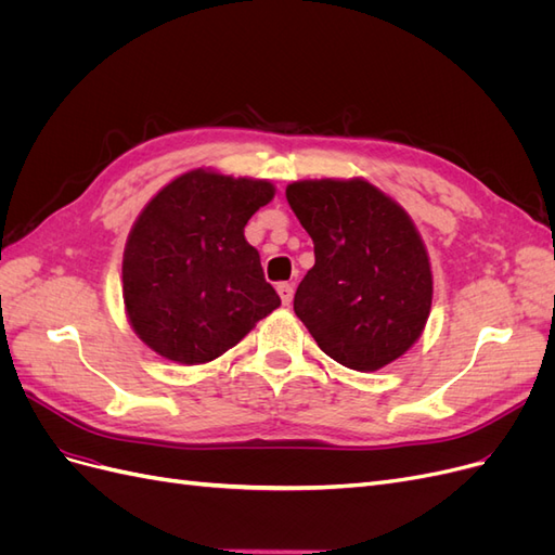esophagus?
<instances>
[{
    "mask_svg": "<svg viewBox=\"0 0 555 555\" xmlns=\"http://www.w3.org/2000/svg\"><path fill=\"white\" fill-rule=\"evenodd\" d=\"M278 294L282 298V306H289L294 298V284L292 282H280L278 284Z\"/></svg>",
    "mask_w": 555,
    "mask_h": 555,
    "instance_id": "34e87169",
    "label": "esophagus"
}]
</instances>
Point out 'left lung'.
<instances>
[{
	"instance_id": "left-lung-1",
	"label": "left lung",
	"mask_w": 555,
	"mask_h": 555,
	"mask_svg": "<svg viewBox=\"0 0 555 555\" xmlns=\"http://www.w3.org/2000/svg\"><path fill=\"white\" fill-rule=\"evenodd\" d=\"M287 201L314 243L294 312L319 349L359 373L400 359L433 304L426 245L412 217L363 178L298 180Z\"/></svg>"
}]
</instances>
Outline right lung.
Returning <instances> with one entry per match:
<instances>
[{"label": "right lung", "instance_id": "add662e5", "mask_svg": "<svg viewBox=\"0 0 555 555\" xmlns=\"http://www.w3.org/2000/svg\"><path fill=\"white\" fill-rule=\"evenodd\" d=\"M273 196L268 180L194 169L147 201L125 245L122 298L133 333L159 357L208 363L280 308L245 241Z\"/></svg>", "mask_w": 555, "mask_h": 555}]
</instances>
